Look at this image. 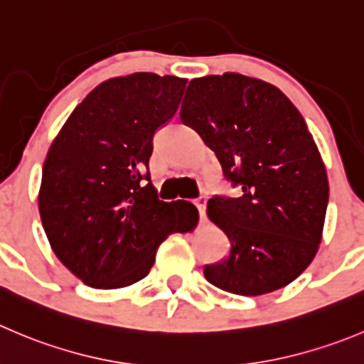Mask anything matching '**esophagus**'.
<instances>
[{
  "label": "esophagus",
  "instance_id": "34e87169",
  "mask_svg": "<svg viewBox=\"0 0 364 364\" xmlns=\"http://www.w3.org/2000/svg\"><path fill=\"white\" fill-rule=\"evenodd\" d=\"M196 206L197 210H199L200 222H204L206 220V197H199V199L196 200Z\"/></svg>",
  "mask_w": 364,
  "mask_h": 364
}]
</instances>
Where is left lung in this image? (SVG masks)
I'll return each instance as SVG.
<instances>
[{"instance_id":"obj_1","label":"left lung","mask_w":364,"mask_h":364,"mask_svg":"<svg viewBox=\"0 0 364 364\" xmlns=\"http://www.w3.org/2000/svg\"><path fill=\"white\" fill-rule=\"evenodd\" d=\"M181 122L196 129L242 186L240 197L208 200L229 256L204 267L208 283L257 297L287 287L318 252L329 181L304 117L276 85L238 73L193 77Z\"/></svg>"}]
</instances>
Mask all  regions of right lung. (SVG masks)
<instances>
[{
	"instance_id": "right-lung-1",
	"label": "right lung",
	"mask_w": 364,
	"mask_h": 364,
	"mask_svg": "<svg viewBox=\"0 0 364 364\" xmlns=\"http://www.w3.org/2000/svg\"><path fill=\"white\" fill-rule=\"evenodd\" d=\"M185 77L133 73L97 85L53 140L38 211L53 252L87 287L115 290L149 274L160 243L199 211L165 203L149 181L153 135L181 103Z\"/></svg>"
}]
</instances>
